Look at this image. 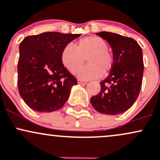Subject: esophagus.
Listing matches in <instances>:
<instances>
[{
    "label": "esophagus",
    "instance_id": "34e87169",
    "mask_svg": "<svg viewBox=\"0 0 160 160\" xmlns=\"http://www.w3.org/2000/svg\"><path fill=\"white\" fill-rule=\"evenodd\" d=\"M77 82H78V84H87V82H86V81L79 79V78H78V79L77 80Z\"/></svg>",
    "mask_w": 160,
    "mask_h": 160
}]
</instances>
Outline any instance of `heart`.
I'll list each match as a JSON object with an SVG mask.
<instances>
[{"instance_id":"obj_1","label":"heart","mask_w":160,"mask_h":160,"mask_svg":"<svg viewBox=\"0 0 160 160\" xmlns=\"http://www.w3.org/2000/svg\"><path fill=\"white\" fill-rule=\"evenodd\" d=\"M88 65L78 72L82 79H91L107 74L112 66V57L107 50V43L103 38L89 36L80 39L75 44H68L62 50L61 60L65 67L72 74H76L85 61Z\"/></svg>"}]
</instances>
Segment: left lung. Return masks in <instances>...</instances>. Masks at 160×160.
<instances>
[{"instance_id": "obj_1", "label": "left lung", "mask_w": 160, "mask_h": 160, "mask_svg": "<svg viewBox=\"0 0 160 160\" xmlns=\"http://www.w3.org/2000/svg\"><path fill=\"white\" fill-rule=\"evenodd\" d=\"M109 43L113 63L109 76L100 82L99 94L91 98L95 110L107 115L125 112L137 100L143 74L142 49L135 40L108 32L96 33Z\"/></svg>"}]
</instances>
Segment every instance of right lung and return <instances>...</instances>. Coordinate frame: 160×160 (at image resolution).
<instances>
[{
    "label": "right lung",
    "instance_id": "right-lung-1",
    "mask_svg": "<svg viewBox=\"0 0 160 160\" xmlns=\"http://www.w3.org/2000/svg\"><path fill=\"white\" fill-rule=\"evenodd\" d=\"M81 34L48 32L26 37L19 44L18 89L32 110L51 112L63 107L76 78L61 60L65 47Z\"/></svg>",
    "mask_w": 160,
    "mask_h": 160
}]
</instances>
